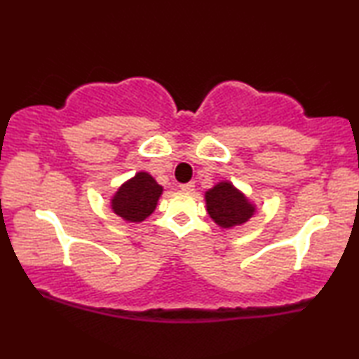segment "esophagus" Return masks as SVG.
I'll return each mask as SVG.
<instances>
[{
  "label": "esophagus",
  "mask_w": 359,
  "mask_h": 359,
  "mask_svg": "<svg viewBox=\"0 0 359 359\" xmlns=\"http://www.w3.org/2000/svg\"><path fill=\"white\" fill-rule=\"evenodd\" d=\"M179 188L185 193H191L194 190V184H193V182H188V184H180Z\"/></svg>",
  "instance_id": "1"
}]
</instances>
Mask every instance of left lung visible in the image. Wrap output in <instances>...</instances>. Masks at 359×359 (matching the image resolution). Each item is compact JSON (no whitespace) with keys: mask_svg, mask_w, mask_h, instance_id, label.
<instances>
[{"mask_svg":"<svg viewBox=\"0 0 359 359\" xmlns=\"http://www.w3.org/2000/svg\"><path fill=\"white\" fill-rule=\"evenodd\" d=\"M205 208L212 220L222 228L239 226L255 214V205L231 182H218L205 191Z\"/></svg>","mask_w":359,"mask_h":359,"instance_id":"obj_1","label":"left lung"}]
</instances>
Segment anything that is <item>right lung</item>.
Instances as JSON below:
<instances>
[{
	"instance_id": "add662e5",
	"label": "right lung",
	"mask_w": 359,
	"mask_h": 359,
	"mask_svg": "<svg viewBox=\"0 0 359 359\" xmlns=\"http://www.w3.org/2000/svg\"><path fill=\"white\" fill-rule=\"evenodd\" d=\"M163 187L149 172H137L135 177L126 180L111 199L114 214L125 222H144L156 209Z\"/></svg>"
}]
</instances>
